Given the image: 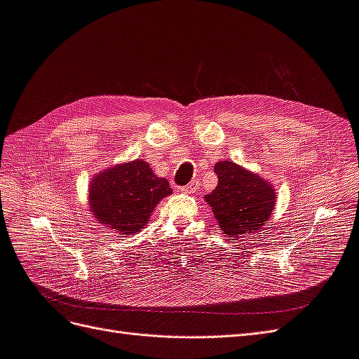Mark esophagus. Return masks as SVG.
Here are the masks:
<instances>
[{
  "mask_svg": "<svg viewBox=\"0 0 359 359\" xmlns=\"http://www.w3.org/2000/svg\"><path fill=\"white\" fill-rule=\"evenodd\" d=\"M198 189H199V181L194 180V181H191L190 184H187L186 187H182L181 190H182L184 193H194Z\"/></svg>",
  "mask_w": 359,
  "mask_h": 359,
  "instance_id": "obj_1",
  "label": "esophagus"
}]
</instances>
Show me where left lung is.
Returning a JSON list of instances; mask_svg holds the SVG:
<instances>
[{
  "label": "left lung",
  "mask_w": 359,
  "mask_h": 359,
  "mask_svg": "<svg viewBox=\"0 0 359 359\" xmlns=\"http://www.w3.org/2000/svg\"><path fill=\"white\" fill-rule=\"evenodd\" d=\"M219 184L205 196L220 231L232 238L255 233L264 227L276 208L277 193L271 184L233 161L215 163Z\"/></svg>",
  "instance_id": "obj_1"
}]
</instances>
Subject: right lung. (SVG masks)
Listing matches in <instances>:
<instances>
[{"mask_svg":"<svg viewBox=\"0 0 359 359\" xmlns=\"http://www.w3.org/2000/svg\"><path fill=\"white\" fill-rule=\"evenodd\" d=\"M172 189L145 160L128 161L100 172L93 178L88 199L91 212L104 229L133 235L148 223L157 203Z\"/></svg>","mask_w":359,"mask_h":359,"instance_id":"right-lung-1","label":"right lung"}]
</instances>
